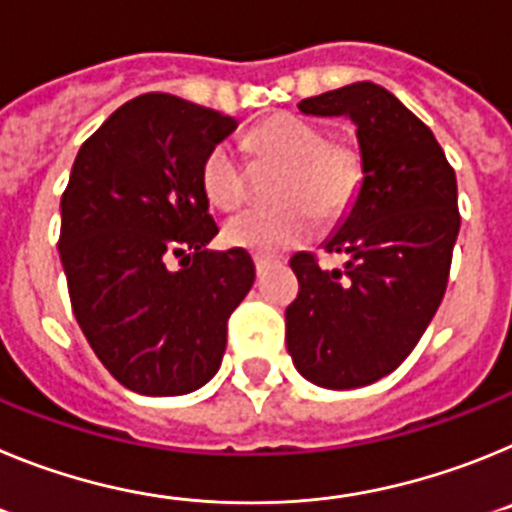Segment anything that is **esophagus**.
Wrapping results in <instances>:
<instances>
[{
    "mask_svg": "<svg viewBox=\"0 0 512 512\" xmlns=\"http://www.w3.org/2000/svg\"><path fill=\"white\" fill-rule=\"evenodd\" d=\"M253 261H256V274H259V277H264L266 271L271 269V261L264 259V256H256V259H253Z\"/></svg>",
    "mask_w": 512,
    "mask_h": 512,
    "instance_id": "obj_1",
    "label": "esophagus"
}]
</instances>
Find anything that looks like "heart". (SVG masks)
Wrapping results in <instances>:
<instances>
[{
	"mask_svg": "<svg viewBox=\"0 0 512 512\" xmlns=\"http://www.w3.org/2000/svg\"><path fill=\"white\" fill-rule=\"evenodd\" d=\"M248 148L256 161L282 164L274 182L279 205L251 207L225 223V241L251 253H282L302 246L320 217H336L351 205L364 179V156L354 140H325L318 122L274 115L253 130ZM200 184L217 210L246 200L248 169L238 148L217 143L202 161Z\"/></svg>",
	"mask_w": 512,
	"mask_h": 512,
	"instance_id": "b5f03b06",
	"label": "heart"
}]
</instances>
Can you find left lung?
<instances>
[{"instance_id": "8db88e82", "label": "left lung", "mask_w": 512, "mask_h": 512, "mask_svg": "<svg viewBox=\"0 0 512 512\" xmlns=\"http://www.w3.org/2000/svg\"><path fill=\"white\" fill-rule=\"evenodd\" d=\"M300 112L356 125L364 179L323 248L343 269L295 253L300 292L287 307V351L307 382L354 390L395 372L446 292L459 235L456 176L431 128L392 92L356 81L302 99Z\"/></svg>"}]
</instances>
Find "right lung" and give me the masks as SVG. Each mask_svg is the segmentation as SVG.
Wrapping results in <instances>:
<instances>
[{"label":"right lung","instance_id":"right-lung-1","mask_svg":"<svg viewBox=\"0 0 512 512\" xmlns=\"http://www.w3.org/2000/svg\"><path fill=\"white\" fill-rule=\"evenodd\" d=\"M235 128L174 94H140L76 153L58 238L71 307L97 359L138 395L210 382L230 312L256 279L243 248H207L217 225L200 169Z\"/></svg>","mask_w":512,"mask_h":512}]
</instances>
